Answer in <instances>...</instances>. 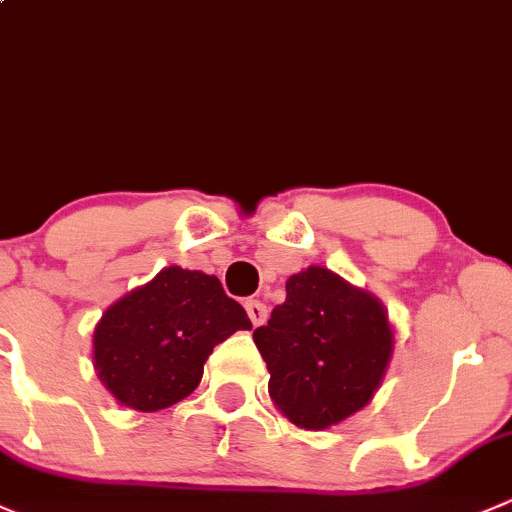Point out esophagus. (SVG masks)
Here are the masks:
<instances>
[{"label": "esophagus", "mask_w": 512, "mask_h": 512, "mask_svg": "<svg viewBox=\"0 0 512 512\" xmlns=\"http://www.w3.org/2000/svg\"><path fill=\"white\" fill-rule=\"evenodd\" d=\"M245 310H247V317H250L252 325H262V322L267 320V305L260 300H247L245 302Z\"/></svg>", "instance_id": "obj_1"}]
</instances>
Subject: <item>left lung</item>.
Instances as JSON below:
<instances>
[{"mask_svg": "<svg viewBox=\"0 0 512 512\" xmlns=\"http://www.w3.org/2000/svg\"><path fill=\"white\" fill-rule=\"evenodd\" d=\"M287 297L252 332L270 370V398L295 425L322 430L370 403L390 355L393 332L380 302L325 267H307Z\"/></svg>", "mask_w": 512, "mask_h": 512, "instance_id": "1", "label": "left lung"}]
</instances>
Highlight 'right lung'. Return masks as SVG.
I'll use <instances>...</instances> for the list:
<instances>
[{
  "label": "right lung",
  "instance_id": "1",
  "mask_svg": "<svg viewBox=\"0 0 512 512\" xmlns=\"http://www.w3.org/2000/svg\"><path fill=\"white\" fill-rule=\"evenodd\" d=\"M250 327L217 277L165 267L104 312L94 330V367L119 403L155 413L187 398L215 345Z\"/></svg>",
  "mask_w": 512,
  "mask_h": 512
}]
</instances>
